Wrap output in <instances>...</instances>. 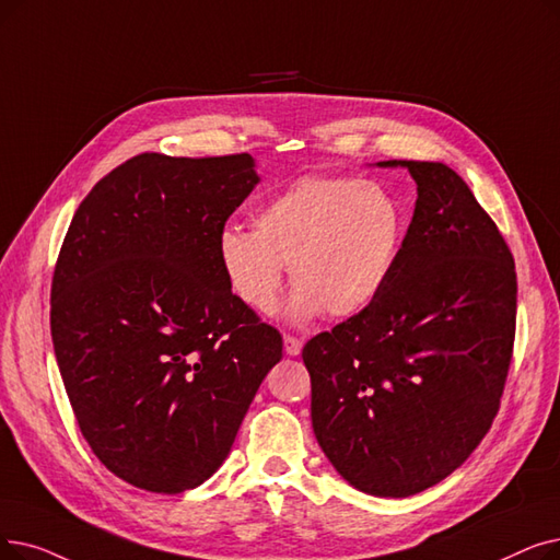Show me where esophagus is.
Returning a JSON list of instances; mask_svg holds the SVG:
<instances>
[{
  "instance_id": "obj_1",
  "label": "esophagus",
  "mask_w": 560,
  "mask_h": 560,
  "mask_svg": "<svg viewBox=\"0 0 560 560\" xmlns=\"http://www.w3.org/2000/svg\"><path fill=\"white\" fill-rule=\"evenodd\" d=\"M302 346H304V340H302L300 336H290V334H285V336H283V348H285V354H290V357H298V354L302 352Z\"/></svg>"
}]
</instances>
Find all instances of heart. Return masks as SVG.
Listing matches in <instances>:
<instances>
[{"instance_id":"b5f03b06","label":"heart","mask_w":560,"mask_h":560,"mask_svg":"<svg viewBox=\"0 0 560 560\" xmlns=\"http://www.w3.org/2000/svg\"><path fill=\"white\" fill-rule=\"evenodd\" d=\"M254 231L224 226L217 262L233 295L256 313H272L283 265L295 283L288 313L352 318L386 288L405 237V212L377 183L346 176H304L262 201Z\"/></svg>"}]
</instances>
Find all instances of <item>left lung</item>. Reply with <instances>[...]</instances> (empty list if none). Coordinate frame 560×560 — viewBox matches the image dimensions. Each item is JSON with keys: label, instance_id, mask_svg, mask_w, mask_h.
I'll list each match as a JSON object with an SVG mask.
<instances>
[{"label": "left lung", "instance_id": "obj_1", "mask_svg": "<svg viewBox=\"0 0 560 560\" xmlns=\"http://www.w3.org/2000/svg\"><path fill=\"white\" fill-rule=\"evenodd\" d=\"M417 180V208L382 295L302 350L315 440L373 497L444 480L492 428L517 320L503 235L442 162L388 160Z\"/></svg>", "mask_w": 560, "mask_h": 560}]
</instances>
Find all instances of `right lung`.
Segmentation results:
<instances>
[{"label": "right lung", "mask_w": 560, "mask_h": 560, "mask_svg": "<svg viewBox=\"0 0 560 560\" xmlns=\"http://www.w3.org/2000/svg\"><path fill=\"white\" fill-rule=\"evenodd\" d=\"M249 153H141L86 194L55 265L50 329L78 425L139 490L180 494L226 459L279 329L242 304L217 235L256 187Z\"/></svg>", "instance_id": "right-lung-1"}]
</instances>
